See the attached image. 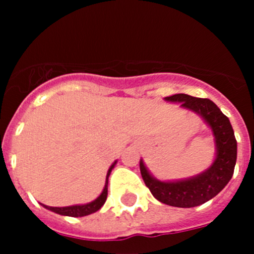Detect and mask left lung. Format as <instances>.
<instances>
[{
    "label": "left lung",
    "mask_w": 254,
    "mask_h": 254,
    "mask_svg": "<svg viewBox=\"0 0 254 254\" xmlns=\"http://www.w3.org/2000/svg\"><path fill=\"white\" fill-rule=\"evenodd\" d=\"M165 101L181 103V108L198 114L211 129L215 158L209 168L199 175L179 181L155 178L140 160V172L146 187L158 201L176 207H194L206 203L226 187L234 175L237 158V141L229 118L207 98H196L184 93L166 97Z\"/></svg>",
    "instance_id": "obj_1"
}]
</instances>
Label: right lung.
<instances>
[{
  "instance_id": "right-lung-1",
  "label": "right lung",
  "mask_w": 254,
  "mask_h": 254,
  "mask_svg": "<svg viewBox=\"0 0 254 254\" xmlns=\"http://www.w3.org/2000/svg\"><path fill=\"white\" fill-rule=\"evenodd\" d=\"M118 161H114V163L109 167L108 173L106 177V184H104V188L102 190V193L99 194V196L97 199H94L93 201L87 204H81V205H71V206H64V207H54V206H48L42 204L45 209L50 210V211L56 212L59 215H64V216H72V217H82L87 216L89 214H93V212L98 211L102 206L104 205L107 200V195H108V178L111 176L112 170L114 168V166L117 165Z\"/></svg>"
}]
</instances>
